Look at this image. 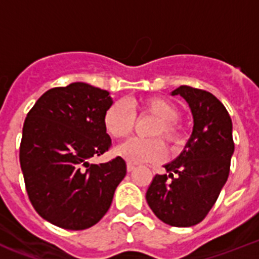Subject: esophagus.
Instances as JSON below:
<instances>
[{"instance_id": "obj_1", "label": "esophagus", "mask_w": 259, "mask_h": 259, "mask_svg": "<svg viewBox=\"0 0 259 259\" xmlns=\"http://www.w3.org/2000/svg\"><path fill=\"white\" fill-rule=\"evenodd\" d=\"M134 168H136V165H134V164H132V162H127V164H126V169H127V172H132V170H134Z\"/></svg>"}]
</instances>
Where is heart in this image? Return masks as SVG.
<instances>
[{"instance_id": "1", "label": "heart", "mask_w": 259, "mask_h": 259, "mask_svg": "<svg viewBox=\"0 0 259 259\" xmlns=\"http://www.w3.org/2000/svg\"><path fill=\"white\" fill-rule=\"evenodd\" d=\"M140 115L149 114L157 118L150 136L162 137L172 148H179L184 142V126L179 119V107L165 98L149 97L134 106ZM106 132L113 138H123L136 125V114L123 101H117L103 114ZM165 145L160 138H130L117 148V154L129 162H157L165 156Z\"/></svg>"}]
</instances>
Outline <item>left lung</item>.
<instances>
[{
    "label": "left lung",
    "instance_id": "1",
    "mask_svg": "<svg viewBox=\"0 0 259 259\" xmlns=\"http://www.w3.org/2000/svg\"><path fill=\"white\" fill-rule=\"evenodd\" d=\"M172 95H181L188 102L192 136L180 156L165 165L169 175L153 177L146 201L166 225L191 227L207 217L229 179L233 122L223 103L205 90L180 86Z\"/></svg>",
    "mask_w": 259,
    "mask_h": 259
}]
</instances>
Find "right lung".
I'll list each match as a JSON object with an SVG mask.
<instances>
[{
  "label": "right lung",
  "mask_w": 259,
  "mask_h": 259,
  "mask_svg": "<svg viewBox=\"0 0 259 259\" xmlns=\"http://www.w3.org/2000/svg\"><path fill=\"white\" fill-rule=\"evenodd\" d=\"M111 103L109 91L76 82L48 90L26 115L20 165L33 208L52 225L86 230L109 211L126 162L89 160L111 146L103 125Z\"/></svg>",
  "instance_id": "1"
}]
</instances>
